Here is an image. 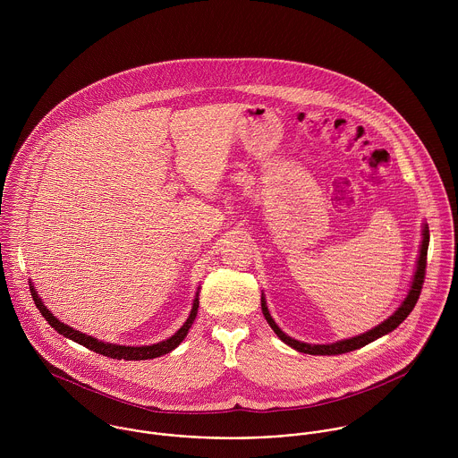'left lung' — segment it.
<instances>
[{"label": "left lung", "mask_w": 458, "mask_h": 458, "mask_svg": "<svg viewBox=\"0 0 458 458\" xmlns=\"http://www.w3.org/2000/svg\"><path fill=\"white\" fill-rule=\"evenodd\" d=\"M428 242H430V234H428V225L423 222V229H421V245H420V254H418V259H416V269H414V275H412V280H411V285H409V291L403 298V301L398 305V309L393 312L392 316L388 319H385L381 325H377L361 335H356V336H351V338H344V340H338V342H333V344H307V342H300L289 335H285L278 325L275 323V319L271 318L269 310H267V305H266V298L264 294H261V309L267 325L271 327V329L275 331V335L284 342L287 344L289 347H293L294 351L298 352H305V354H314V356H335V354H344V352H351V351H356L388 333H392L394 327H398L414 309L418 298H420V293H421V285H423V278H425V266H427V250H428Z\"/></svg>", "instance_id": "8db88e82"}]
</instances>
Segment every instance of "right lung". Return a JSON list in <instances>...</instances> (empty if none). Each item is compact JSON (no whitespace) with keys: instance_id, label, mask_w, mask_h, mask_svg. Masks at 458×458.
Here are the masks:
<instances>
[{"instance_id":"1","label":"right lung","mask_w":458,"mask_h":458,"mask_svg":"<svg viewBox=\"0 0 458 458\" xmlns=\"http://www.w3.org/2000/svg\"><path fill=\"white\" fill-rule=\"evenodd\" d=\"M199 289L197 287L196 298H194V303H192V310L189 314V319L185 321V325L180 327L173 336H169L167 340H162L158 344H151V345H120V344H109V342H102L95 336H89L79 329H73L72 327H68L65 323H62L46 305L44 301L40 300L33 282H30V291H31V296L35 300V305L37 309L40 310V314L46 318V321L55 327L60 335H64L66 338L88 347L89 351H95L98 354H104V356H109V358H116V360H127V361H140V360H153V358H158V356H164L171 351H174L187 336L189 329L194 325L197 316V309H199Z\"/></svg>"}]
</instances>
